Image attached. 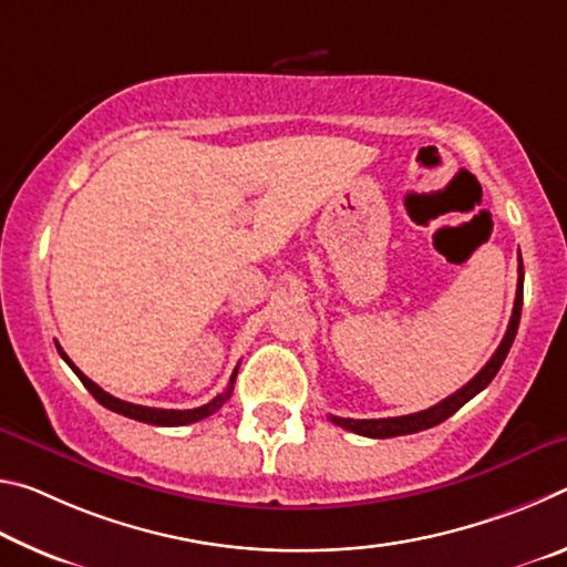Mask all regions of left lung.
Listing matches in <instances>:
<instances>
[{
    "instance_id": "1",
    "label": "left lung",
    "mask_w": 567,
    "mask_h": 567,
    "mask_svg": "<svg viewBox=\"0 0 567 567\" xmlns=\"http://www.w3.org/2000/svg\"><path fill=\"white\" fill-rule=\"evenodd\" d=\"M523 260L520 267H517V292H515V305H513V318L511 324H507V332L503 342L497 344V350L483 370L477 372V375L467 382L465 388H460L455 395L445 398L443 402H437V405L422 410V412H412V415H402V417H380V420H352V417H334L330 415V420L334 425H340L344 430H350V433H358L364 437H398V435H410V433H420V430H427V427H435L440 422L447 420L450 415H455V412L465 405L467 400H473L477 392H483L487 385H491L493 378L497 375V370H501V364L505 362L507 352L513 348V340L517 334V324H520V310H523Z\"/></svg>"
}]
</instances>
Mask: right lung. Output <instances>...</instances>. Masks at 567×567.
Masks as SVG:
<instances>
[{
    "mask_svg": "<svg viewBox=\"0 0 567 567\" xmlns=\"http://www.w3.org/2000/svg\"><path fill=\"white\" fill-rule=\"evenodd\" d=\"M56 350H60L62 360L70 364V368L74 370V375L82 380V385L87 388L92 392V398L100 402V405H104L112 412H120V415L124 417H132V420H140V422H147V425H165V427H175V425H189V422H197V420H205L213 415V412H217L219 408L225 405V402L229 400V395H233L235 390V378H237V368L233 372V378H229V385L225 392H219V395L215 400H209L207 405L203 408H195V410H162V408H145V405H134V402H124L120 398L110 395V392H104L100 385H94V382L84 375V372L76 368V364L66 358L64 350L56 344Z\"/></svg>",
    "mask_w": 567,
    "mask_h": 567,
    "instance_id": "right-lung-1",
    "label": "right lung"
}]
</instances>
